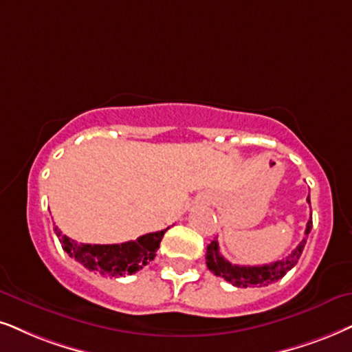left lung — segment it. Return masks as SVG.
I'll return each mask as SVG.
<instances>
[{"label":"left lung","mask_w":352,"mask_h":352,"mask_svg":"<svg viewBox=\"0 0 352 352\" xmlns=\"http://www.w3.org/2000/svg\"><path fill=\"white\" fill-rule=\"evenodd\" d=\"M307 201L310 203V198L307 197ZM310 230H312V217L307 222L305 235L302 242L297 245L294 250L283 260L274 261L270 265L261 266H239L232 265L230 261L226 260L219 252V243L217 240H212L206 248V266L211 273H214L219 278H224L226 281L237 287H248V286H268L271 283H276L286 276L289 270H292L299 261V258L304 252Z\"/></svg>","instance_id":"1"}]
</instances>
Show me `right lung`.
I'll list each match as a JSON object with an SVG mask.
<instances>
[{"label": "right lung", "instance_id": "1", "mask_svg": "<svg viewBox=\"0 0 352 352\" xmlns=\"http://www.w3.org/2000/svg\"><path fill=\"white\" fill-rule=\"evenodd\" d=\"M167 229L141 235L130 242L112 243V245L78 243L61 234L58 228H55V234L60 239L63 250L71 258L79 261L84 268L110 276V278H120V276L133 274L143 270L146 265H149V261L154 260L155 252L161 245V240Z\"/></svg>", "mask_w": 352, "mask_h": 352}]
</instances>
